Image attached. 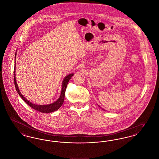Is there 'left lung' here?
<instances>
[{
    "mask_svg": "<svg viewBox=\"0 0 159 159\" xmlns=\"http://www.w3.org/2000/svg\"><path fill=\"white\" fill-rule=\"evenodd\" d=\"M102 110H103V109H102Z\"/></svg>",
    "mask_w": 159,
    "mask_h": 159,
    "instance_id": "8db88e82",
    "label": "left lung"
}]
</instances>
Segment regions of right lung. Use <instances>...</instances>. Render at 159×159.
<instances>
[{"mask_svg":"<svg viewBox=\"0 0 159 159\" xmlns=\"http://www.w3.org/2000/svg\"><path fill=\"white\" fill-rule=\"evenodd\" d=\"M16 53H15V60H16ZM73 73L72 74H70L66 77H65V78L64 79L63 81H62V89H61V92L60 97V98L58 99L55 102H54L53 103L51 104H48V105H36L34 104L31 103L30 101H29L27 99L25 98L23 95L21 94V93L20 92V91L18 89L16 81V79H15V66H14V84H15V89L17 91L18 93L19 94V95L21 97V98H22L23 100L31 107L32 108L37 110L39 112L43 113H52L53 111H57V110H58L60 108L61 106L62 105L63 102H64V100L65 98V92L67 88V86L68 84L69 80H70V79L71 78V77L73 76Z\"/></svg>","mask_w":159,"mask_h":159,"instance_id":"1","label":"right lung"}]
</instances>
